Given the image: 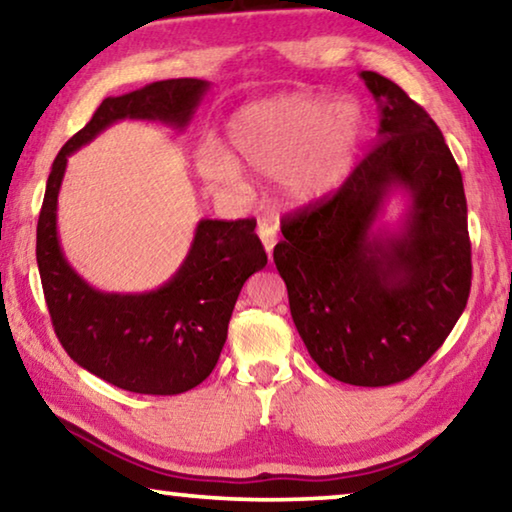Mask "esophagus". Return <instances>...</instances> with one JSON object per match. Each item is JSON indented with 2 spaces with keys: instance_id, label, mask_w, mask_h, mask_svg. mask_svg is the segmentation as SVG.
Segmentation results:
<instances>
[{
  "instance_id": "esophagus-1",
  "label": "esophagus",
  "mask_w": 512,
  "mask_h": 512,
  "mask_svg": "<svg viewBox=\"0 0 512 512\" xmlns=\"http://www.w3.org/2000/svg\"><path fill=\"white\" fill-rule=\"evenodd\" d=\"M257 234H259V239H262L266 253H269V259H271L273 246H276V243H278L276 225H271V223H266V220H262V223H259V227H257Z\"/></svg>"
}]
</instances>
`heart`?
<instances>
[{"mask_svg":"<svg viewBox=\"0 0 512 512\" xmlns=\"http://www.w3.org/2000/svg\"><path fill=\"white\" fill-rule=\"evenodd\" d=\"M365 133L354 101L289 94L246 105L227 124L232 156L207 144L197 151V170L218 188L243 183L239 163L264 177H282L292 200L308 202L331 193L349 177Z\"/></svg>","mask_w":512,"mask_h":512,"instance_id":"obj_1","label":"heart"}]
</instances>
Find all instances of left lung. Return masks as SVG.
Wrapping results in <instances>:
<instances>
[{"label": "left lung", "mask_w": 512, "mask_h": 512, "mask_svg": "<svg viewBox=\"0 0 512 512\" xmlns=\"http://www.w3.org/2000/svg\"><path fill=\"white\" fill-rule=\"evenodd\" d=\"M361 78L379 142L331 197L282 218L273 262L312 361L345 384L391 386L423 368L467 308V197L430 114L384 75ZM395 187L412 197L403 232L375 235Z\"/></svg>", "instance_id": "1"}]
</instances>
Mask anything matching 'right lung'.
<instances>
[{
    "instance_id": "obj_1",
    "label": "right lung",
    "mask_w": 512,
    "mask_h": 512,
    "mask_svg": "<svg viewBox=\"0 0 512 512\" xmlns=\"http://www.w3.org/2000/svg\"><path fill=\"white\" fill-rule=\"evenodd\" d=\"M209 82L160 80L105 98L52 163L36 227V262L52 326L75 363L112 386L144 395L186 393L211 375L227 340L234 303L266 266L255 218L200 220L179 271L147 294H105L87 285L61 253L57 195L68 156L119 119H160L183 128Z\"/></svg>"
}]
</instances>
